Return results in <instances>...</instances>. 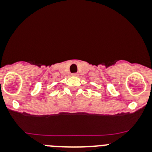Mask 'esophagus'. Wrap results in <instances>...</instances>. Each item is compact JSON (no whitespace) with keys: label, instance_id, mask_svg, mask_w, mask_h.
<instances>
[{"label":"esophagus","instance_id":"1","mask_svg":"<svg viewBox=\"0 0 152 152\" xmlns=\"http://www.w3.org/2000/svg\"><path fill=\"white\" fill-rule=\"evenodd\" d=\"M72 76H79V73H72Z\"/></svg>","mask_w":152,"mask_h":152}]
</instances>
